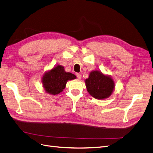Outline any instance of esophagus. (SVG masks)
Returning <instances> with one entry per match:
<instances>
[{"instance_id":"1","label":"esophagus","mask_w":153,"mask_h":153,"mask_svg":"<svg viewBox=\"0 0 153 153\" xmlns=\"http://www.w3.org/2000/svg\"><path fill=\"white\" fill-rule=\"evenodd\" d=\"M76 76H77L78 79H81V75L79 74H76Z\"/></svg>"}]
</instances>
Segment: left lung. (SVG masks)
I'll return each mask as SVG.
<instances>
[{"instance_id": "obj_1", "label": "left lung", "mask_w": 153, "mask_h": 153, "mask_svg": "<svg viewBox=\"0 0 153 153\" xmlns=\"http://www.w3.org/2000/svg\"><path fill=\"white\" fill-rule=\"evenodd\" d=\"M87 91L92 97L98 100L108 98L115 88L114 80L109 76H105L98 71L90 72L85 81Z\"/></svg>"}]
</instances>
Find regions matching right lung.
<instances>
[{"label":"right lung","instance_id":"1","mask_svg":"<svg viewBox=\"0 0 153 153\" xmlns=\"http://www.w3.org/2000/svg\"><path fill=\"white\" fill-rule=\"evenodd\" d=\"M76 78L74 74L65 72L63 66L57 65L45 73L42 77V83L47 93L55 95L63 91L68 81Z\"/></svg>","mask_w":153,"mask_h":153}]
</instances>
